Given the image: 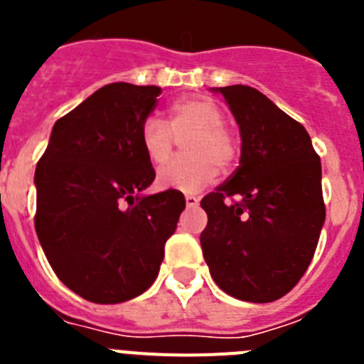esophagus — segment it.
Listing matches in <instances>:
<instances>
[{"label": "esophagus", "instance_id": "obj_1", "mask_svg": "<svg viewBox=\"0 0 364 364\" xmlns=\"http://www.w3.org/2000/svg\"><path fill=\"white\" fill-rule=\"evenodd\" d=\"M198 202H200V198H198L197 195H191V193L186 195V204H188V208H197Z\"/></svg>", "mask_w": 364, "mask_h": 364}]
</instances>
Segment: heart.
<instances>
[{
  "label": "heart",
  "mask_w": 364,
  "mask_h": 364,
  "mask_svg": "<svg viewBox=\"0 0 364 364\" xmlns=\"http://www.w3.org/2000/svg\"><path fill=\"white\" fill-rule=\"evenodd\" d=\"M220 105L208 96H186L169 107V122L147 117L140 127V147L151 164L167 162L175 147V136H186V156L164 166L156 175L162 189L193 193L228 171L237 160L239 142L228 129Z\"/></svg>",
  "instance_id": "1"
}]
</instances>
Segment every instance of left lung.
Here are the masks:
<instances>
[{"instance_id":"left-lung-1","label":"left lung","mask_w":364,"mask_h":364,"mask_svg":"<svg viewBox=\"0 0 364 364\" xmlns=\"http://www.w3.org/2000/svg\"><path fill=\"white\" fill-rule=\"evenodd\" d=\"M226 100L240 131V162L202 198V253L222 291L272 302L299 282L323 230L321 159L308 131L247 85L211 89ZM243 200L226 205V196Z\"/></svg>"}]
</instances>
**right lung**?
Returning a JSON list of instances; mask_svg holds the SVG:
<instances>
[{
	"mask_svg": "<svg viewBox=\"0 0 364 364\" xmlns=\"http://www.w3.org/2000/svg\"><path fill=\"white\" fill-rule=\"evenodd\" d=\"M162 89L104 85L54 124L34 173L38 239L63 284L98 304L142 295L159 275L184 195L154 180L140 127Z\"/></svg>",
	"mask_w": 364,
	"mask_h": 364,
	"instance_id": "right-lung-1",
	"label": "right lung"
}]
</instances>
